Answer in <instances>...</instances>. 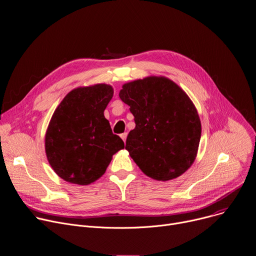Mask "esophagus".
Segmentation results:
<instances>
[{"label":"esophagus","mask_w":256,"mask_h":256,"mask_svg":"<svg viewBox=\"0 0 256 256\" xmlns=\"http://www.w3.org/2000/svg\"><path fill=\"white\" fill-rule=\"evenodd\" d=\"M120 137H122V139L124 140V142L126 143V137H128V132H124V134H120Z\"/></svg>","instance_id":"esophagus-1"}]
</instances>
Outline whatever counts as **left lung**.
Segmentation results:
<instances>
[{"label":"left lung","mask_w":256,"mask_h":256,"mask_svg":"<svg viewBox=\"0 0 256 256\" xmlns=\"http://www.w3.org/2000/svg\"><path fill=\"white\" fill-rule=\"evenodd\" d=\"M119 98L134 117L126 149L141 171L158 181L186 172L196 160L202 126L185 92L166 77L150 76L124 84Z\"/></svg>","instance_id":"1"}]
</instances>
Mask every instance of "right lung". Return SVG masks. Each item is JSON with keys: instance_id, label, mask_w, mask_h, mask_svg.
<instances>
[{"instance_id": "obj_1", "label": "right lung", "mask_w": 256, "mask_h": 256, "mask_svg": "<svg viewBox=\"0 0 256 256\" xmlns=\"http://www.w3.org/2000/svg\"><path fill=\"white\" fill-rule=\"evenodd\" d=\"M114 90L108 84L78 88L56 109L45 134V151L64 181L88 185L104 175L113 154L124 148L104 111Z\"/></svg>"}]
</instances>
